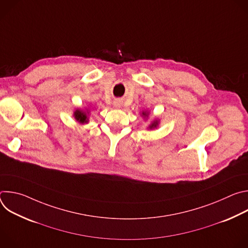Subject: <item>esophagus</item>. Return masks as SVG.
I'll use <instances>...</instances> for the list:
<instances>
[{
	"mask_svg": "<svg viewBox=\"0 0 248 248\" xmlns=\"http://www.w3.org/2000/svg\"><path fill=\"white\" fill-rule=\"evenodd\" d=\"M114 105H115L116 108H120V107H121V103H120V102H115Z\"/></svg>",
	"mask_w": 248,
	"mask_h": 248,
	"instance_id": "esophagus-1",
	"label": "esophagus"
}]
</instances>
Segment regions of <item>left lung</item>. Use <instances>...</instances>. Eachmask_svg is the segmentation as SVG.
Masks as SVG:
<instances>
[{
	"label": "left lung",
	"instance_id": "1",
	"mask_svg": "<svg viewBox=\"0 0 248 248\" xmlns=\"http://www.w3.org/2000/svg\"><path fill=\"white\" fill-rule=\"evenodd\" d=\"M142 115H143V116H147V115H146V113H142ZM157 124H158V122L156 121V122H154V123L150 125V128H152V127H156V126H157Z\"/></svg>",
	"mask_w": 248,
	"mask_h": 248
}]
</instances>
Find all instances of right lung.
Returning <instances> with one entry per match:
<instances>
[{"mask_svg":"<svg viewBox=\"0 0 248 248\" xmlns=\"http://www.w3.org/2000/svg\"><path fill=\"white\" fill-rule=\"evenodd\" d=\"M75 117H76L77 121H78V122L81 123V124L87 123V121H88L85 112H82V111H79V110H77V111L75 112Z\"/></svg>","mask_w":248,"mask_h":248,"instance_id":"right-lung-1","label":"right lung"}]
</instances>
